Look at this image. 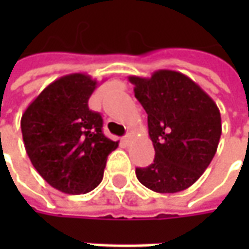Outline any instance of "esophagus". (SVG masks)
<instances>
[{
	"instance_id": "34e87169",
	"label": "esophagus",
	"mask_w": 249,
	"mask_h": 249,
	"mask_svg": "<svg viewBox=\"0 0 249 249\" xmlns=\"http://www.w3.org/2000/svg\"><path fill=\"white\" fill-rule=\"evenodd\" d=\"M123 142H124V144H130V142H131V136H130V134H126V136L123 137Z\"/></svg>"
}]
</instances>
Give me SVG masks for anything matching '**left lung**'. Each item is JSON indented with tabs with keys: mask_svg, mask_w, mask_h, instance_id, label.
<instances>
[{
	"mask_svg": "<svg viewBox=\"0 0 249 249\" xmlns=\"http://www.w3.org/2000/svg\"><path fill=\"white\" fill-rule=\"evenodd\" d=\"M134 95L148 115L155 159L137 167L139 181L155 193L193 186L213 159L222 134L219 108L188 76L160 69L151 77L129 76Z\"/></svg>",
	"mask_w": 249,
	"mask_h": 249,
	"instance_id": "left-lung-1",
	"label": "left lung"
}]
</instances>
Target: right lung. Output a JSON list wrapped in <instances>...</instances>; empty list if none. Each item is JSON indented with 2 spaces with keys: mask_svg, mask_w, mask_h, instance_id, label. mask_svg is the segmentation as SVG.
Wrapping results in <instances>:
<instances>
[{
  "mask_svg": "<svg viewBox=\"0 0 249 249\" xmlns=\"http://www.w3.org/2000/svg\"><path fill=\"white\" fill-rule=\"evenodd\" d=\"M98 82L86 73L48 84L26 108L20 127L34 169L65 194H86L104 177L107 158L118 148L102 133V118L89 108Z\"/></svg>",
  "mask_w": 249,
  "mask_h": 249,
  "instance_id": "add662e5",
  "label": "right lung"
}]
</instances>
